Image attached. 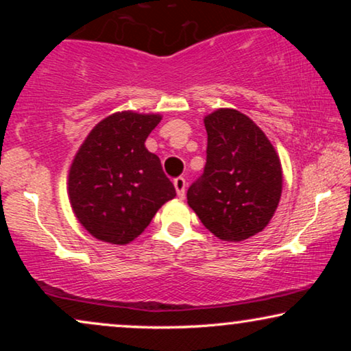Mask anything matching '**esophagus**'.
<instances>
[{
	"mask_svg": "<svg viewBox=\"0 0 351 351\" xmlns=\"http://www.w3.org/2000/svg\"><path fill=\"white\" fill-rule=\"evenodd\" d=\"M174 186H176V191H177V196H179L180 199L185 198V186H186V182L184 177H177L174 180Z\"/></svg>",
	"mask_w": 351,
	"mask_h": 351,
	"instance_id": "1",
	"label": "esophagus"
}]
</instances>
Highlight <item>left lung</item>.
I'll return each instance as SVG.
<instances>
[{"label":"left lung","instance_id":"obj_1","mask_svg":"<svg viewBox=\"0 0 351 351\" xmlns=\"http://www.w3.org/2000/svg\"><path fill=\"white\" fill-rule=\"evenodd\" d=\"M203 176L186 191L189 206L210 233L239 243L261 233L280 204L282 167L265 132L246 114L219 108L206 114Z\"/></svg>","mask_w":351,"mask_h":351}]
</instances>
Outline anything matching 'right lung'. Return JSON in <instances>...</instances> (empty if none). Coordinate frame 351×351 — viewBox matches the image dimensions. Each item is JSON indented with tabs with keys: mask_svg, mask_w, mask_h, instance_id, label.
Instances as JSON below:
<instances>
[{
	"mask_svg": "<svg viewBox=\"0 0 351 351\" xmlns=\"http://www.w3.org/2000/svg\"><path fill=\"white\" fill-rule=\"evenodd\" d=\"M158 113L117 112L94 126L69 171L75 217L94 238L128 244L176 196L161 161L145 141L161 121Z\"/></svg>",
	"mask_w": 351,
	"mask_h": 351,
	"instance_id": "1",
	"label": "right lung"
}]
</instances>
